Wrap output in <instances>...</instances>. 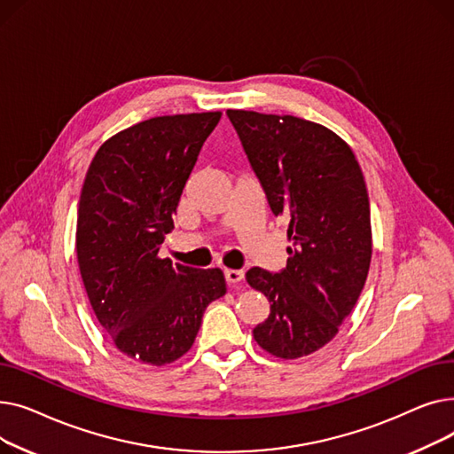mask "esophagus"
I'll use <instances>...</instances> for the list:
<instances>
[{
  "mask_svg": "<svg viewBox=\"0 0 454 454\" xmlns=\"http://www.w3.org/2000/svg\"><path fill=\"white\" fill-rule=\"evenodd\" d=\"M224 278H226V281H228L230 285H235V283L243 281V278H245V272H243V270H233V269H226V270H224Z\"/></svg>",
  "mask_w": 454,
  "mask_h": 454,
  "instance_id": "esophagus-1",
  "label": "esophagus"
}]
</instances>
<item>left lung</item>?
Masks as SVG:
<instances>
[{
    "label": "left lung",
    "instance_id": "1",
    "mask_svg": "<svg viewBox=\"0 0 454 454\" xmlns=\"http://www.w3.org/2000/svg\"><path fill=\"white\" fill-rule=\"evenodd\" d=\"M226 114L293 243L281 272H247L270 303L254 339L278 359H300L335 339L364 287L372 261L366 182L351 147L324 125L252 110Z\"/></svg>",
    "mask_w": 454,
    "mask_h": 454
}]
</instances>
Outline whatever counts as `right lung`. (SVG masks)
Returning a JSON list of instances; mask_svg holds the SVG:
<instances>
[{
    "label": "right lung",
    "mask_w": 454,
    "mask_h": 454,
    "mask_svg": "<svg viewBox=\"0 0 454 454\" xmlns=\"http://www.w3.org/2000/svg\"><path fill=\"white\" fill-rule=\"evenodd\" d=\"M221 115H160L117 132L95 153L82 184L75 247L84 289L112 344L143 364L185 355L206 307L226 294L221 269L158 255Z\"/></svg>",
    "instance_id": "1"
}]
</instances>
